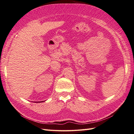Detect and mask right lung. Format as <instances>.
<instances>
[{"label": "right lung", "mask_w": 134, "mask_h": 134, "mask_svg": "<svg viewBox=\"0 0 134 134\" xmlns=\"http://www.w3.org/2000/svg\"><path fill=\"white\" fill-rule=\"evenodd\" d=\"M42 102H43V101H42Z\"/></svg>", "instance_id": "right-lung-1"}]
</instances>
